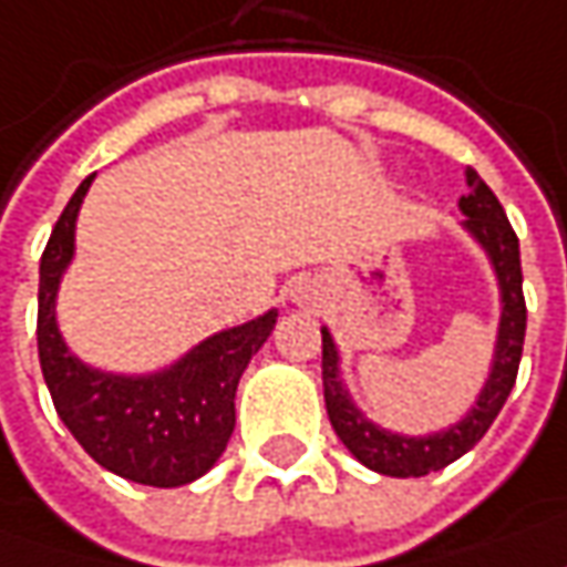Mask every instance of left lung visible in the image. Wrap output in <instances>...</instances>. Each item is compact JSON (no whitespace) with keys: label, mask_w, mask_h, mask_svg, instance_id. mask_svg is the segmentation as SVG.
<instances>
[{"label":"left lung","mask_w":567,"mask_h":567,"mask_svg":"<svg viewBox=\"0 0 567 567\" xmlns=\"http://www.w3.org/2000/svg\"><path fill=\"white\" fill-rule=\"evenodd\" d=\"M467 194L458 200L464 223L461 228L477 241L493 266L498 288V326L496 344H493V361L489 373L480 385L474 404L461 414L455 423L433 430V433H395L385 430L377 420H370L351 399L348 385L342 380V354L332 339L329 326H322V399L326 414L336 430V436L344 442V449L361 461L363 467L377 471L382 477H426L433 471L449 467L452 461L467 455L483 433L493 426L502 404L508 399L520 363L524 348V329H527V307L520 291V250L517 235L508 225L505 209L496 200V194L486 187L474 168L464 172Z\"/></svg>","instance_id":"8db88e82"}]
</instances>
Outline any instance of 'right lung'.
I'll return each instance as SVG.
<instances>
[{"mask_svg": "<svg viewBox=\"0 0 567 567\" xmlns=\"http://www.w3.org/2000/svg\"><path fill=\"white\" fill-rule=\"evenodd\" d=\"M93 178L74 190L40 260L37 348L43 380L62 423L96 464L131 483L185 486L225 452L235 430L238 380L272 336L279 310L269 307L241 326L213 332L178 361L147 373H115L81 361L59 329L55 301L74 260V228Z\"/></svg>", "mask_w": 567, "mask_h": 567, "instance_id": "1", "label": "right lung"}]
</instances>
